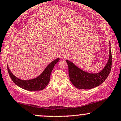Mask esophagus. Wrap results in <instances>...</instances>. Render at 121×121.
Instances as JSON below:
<instances>
[{
  "instance_id": "34e87169",
  "label": "esophagus",
  "mask_w": 121,
  "mask_h": 121,
  "mask_svg": "<svg viewBox=\"0 0 121 121\" xmlns=\"http://www.w3.org/2000/svg\"><path fill=\"white\" fill-rule=\"evenodd\" d=\"M67 56V53L65 52H63L62 53V54H61L60 58H65Z\"/></svg>"
}]
</instances>
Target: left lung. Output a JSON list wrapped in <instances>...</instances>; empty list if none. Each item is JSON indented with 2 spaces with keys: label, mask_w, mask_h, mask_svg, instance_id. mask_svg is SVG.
Returning a JSON list of instances; mask_svg holds the SVG:
<instances>
[{
  "label": "left lung",
  "mask_w": 121,
  "mask_h": 121,
  "mask_svg": "<svg viewBox=\"0 0 121 121\" xmlns=\"http://www.w3.org/2000/svg\"><path fill=\"white\" fill-rule=\"evenodd\" d=\"M112 60L110 42L108 60L103 69L98 73H88L81 69L70 60H65L68 64L70 81L79 89H89L99 86L108 76L112 67Z\"/></svg>",
  "instance_id": "left-lung-1"
}]
</instances>
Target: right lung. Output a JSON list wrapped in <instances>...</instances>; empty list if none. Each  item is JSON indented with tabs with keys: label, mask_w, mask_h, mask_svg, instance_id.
Wrapping results in <instances>:
<instances>
[{
	"label": "right lung",
	"mask_w": 121,
	"mask_h": 121,
	"mask_svg": "<svg viewBox=\"0 0 121 121\" xmlns=\"http://www.w3.org/2000/svg\"><path fill=\"white\" fill-rule=\"evenodd\" d=\"M59 60V58H57L50 63L39 76L33 79L23 80L17 78L9 69L7 64L8 71L13 82L19 87L29 91H41L44 89L49 83L51 72L55 64L57 63Z\"/></svg>",
	"instance_id": "right-lung-1"
}]
</instances>
